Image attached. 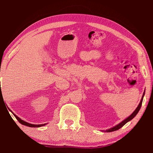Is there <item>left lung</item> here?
<instances>
[{
    "instance_id": "1",
    "label": "left lung",
    "mask_w": 153,
    "mask_h": 153,
    "mask_svg": "<svg viewBox=\"0 0 153 153\" xmlns=\"http://www.w3.org/2000/svg\"><path fill=\"white\" fill-rule=\"evenodd\" d=\"M144 94H145V91H144V93H143V95H142V98H141L140 102L138 106V107H137V108H136V110L134 111V112H133L132 113H131V115H129L128 118L125 119V120H124L123 121H121V122L120 123H119L118 125L115 126V127H113V128H110V129H107V130L105 131V132H111V131L117 130V129H120L121 128H122V127H123L124 125H125V124H126V123H128V121H129L130 120H132V119L137 115V113H138V111H140V109L141 106H142V100H143V97H144Z\"/></svg>"
}]
</instances>
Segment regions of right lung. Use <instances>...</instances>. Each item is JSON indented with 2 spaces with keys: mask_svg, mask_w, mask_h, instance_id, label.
<instances>
[{
  "mask_svg": "<svg viewBox=\"0 0 153 153\" xmlns=\"http://www.w3.org/2000/svg\"><path fill=\"white\" fill-rule=\"evenodd\" d=\"M10 111H11V112L12 113V111L10 110ZM14 115V116L15 117V118L17 119V120H18V121H19V122L20 123H22V125H24V126H28V127H31V128H39V127H42V126H45L46 123H45V124H40V125H34V124H31V123H27V122H26V121H24V120H22V119H20L19 117H18L16 115H15L14 113H13Z\"/></svg>",
  "mask_w": 153,
  "mask_h": 153,
  "instance_id": "right-lung-1",
  "label": "right lung"
}]
</instances>
